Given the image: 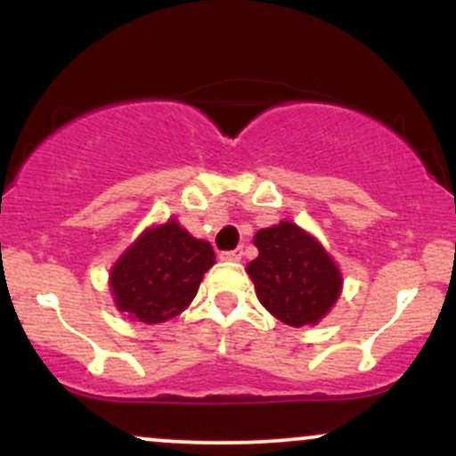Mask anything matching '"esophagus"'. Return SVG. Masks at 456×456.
Listing matches in <instances>:
<instances>
[{
  "mask_svg": "<svg viewBox=\"0 0 456 456\" xmlns=\"http://www.w3.org/2000/svg\"><path fill=\"white\" fill-rule=\"evenodd\" d=\"M221 257V261H240L242 259V250L235 248V250H224V253L218 255Z\"/></svg>",
  "mask_w": 456,
  "mask_h": 456,
  "instance_id": "esophagus-1",
  "label": "esophagus"
}]
</instances>
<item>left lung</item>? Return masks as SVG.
Masks as SVG:
<instances>
[{
  "mask_svg": "<svg viewBox=\"0 0 456 456\" xmlns=\"http://www.w3.org/2000/svg\"><path fill=\"white\" fill-rule=\"evenodd\" d=\"M253 242L259 255L246 272L265 311L287 326H317L343 291L337 261L315 235L289 221L259 229Z\"/></svg>",
  "mask_w": 456,
  "mask_h": 456,
  "instance_id": "obj_1",
  "label": "left lung"
}]
</instances>
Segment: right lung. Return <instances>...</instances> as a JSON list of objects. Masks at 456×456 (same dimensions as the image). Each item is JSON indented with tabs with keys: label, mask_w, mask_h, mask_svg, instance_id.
I'll return each instance as SVG.
<instances>
[{
	"label": "right lung",
	"mask_w": 456,
	"mask_h": 456,
	"mask_svg": "<svg viewBox=\"0 0 456 456\" xmlns=\"http://www.w3.org/2000/svg\"><path fill=\"white\" fill-rule=\"evenodd\" d=\"M214 264L210 242L169 218L145 229L119 255L109 272V291L115 308L133 322L162 323L186 311Z\"/></svg>",
	"instance_id": "obj_1"
}]
</instances>
